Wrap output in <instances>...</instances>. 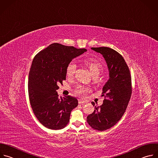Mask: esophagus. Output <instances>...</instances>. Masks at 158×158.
I'll list each match as a JSON object with an SVG mask.
<instances>
[{
  "instance_id": "esophagus-1",
  "label": "esophagus",
  "mask_w": 158,
  "mask_h": 158,
  "mask_svg": "<svg viewBox=\"0 0 158 158\" xmlns=\"http://www.w3.org/2000/svg\"><path fill=\"white\" fill-rule=\"evenodd\" d=\"M86 103V102L83 100H81V99L78 100V103L79 104H83V103Z\"/></svg>"
}]
</instances>
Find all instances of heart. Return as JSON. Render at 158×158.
<instances>
[{
  "instance_id": "obj_1",
  "label": "heart",
  "mask_w": 158,
  "mask_h": 158,
  "mask_svg": "<svg viewBox=\"0 0 158 158\" xmlns=\"http://www.w3.org/2000/svg\"><path fill=\"white\" fill-rule=\"evenodd\" d=\"M84 64L88 67L89 69L91 74L94 76L96 74H100V72L103 69V66L101 63L96 58L93 57H88L84 60ZM77 69V65L73 62H70L68 64L66 68V75L69 77H72L74 75L75 71ZM88 91V89L87 88L78 86L75 89V92L80 94V95H85L86 93Z\"/></svg>"
}]
</instances>
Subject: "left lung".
<instances>
[{
    "instance_id": "obj_1",
    "label": "left lung",
    "mask_w": 158,
    "mask_h": 158,
    "mask_svg": "<svg viewBox=\"0 0 158 158\" xmlns=\"http://www.w3.org/2000/svg\"><path fill=\"white\" fill-rule=\"evenodd\" d=\"M91 49L104 57L110 78L103 87V105L94 106L91 102L95 107L86 121L94 130L103 131L115 125L127 110L132 93L131 77L127 63L118 52L105 47Z\"/></svg>"
}]
</instances>
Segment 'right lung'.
<instances>
[{"label":"right lung","instance_id":"1","mask_svg":"<svg viewBox=\"0 0 158 158\" xmlns=\"http://www.w3.org/2000/svg\"><path fill=\"white\" fill-rule=\"evenodd\" d=\"M85 52V48L54 43L34 58L28 75L29 100L35 116L46 128H65L70 121L71 111L78 106L76 98H59L56 90L66 80L68 64Z\"/></svg>","mask_w":158,"mask_h":158}]
</instances>
